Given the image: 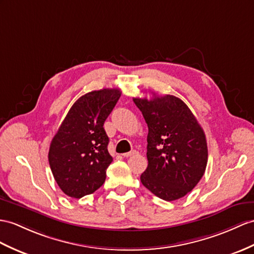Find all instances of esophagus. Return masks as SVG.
Segmentation results:
<instances>
[{
	"label": "esophagus",
	"instance_id": "34e87169",
	"mask_svg": "<svg viewBox=\"0 0 254 254\" xmlns=\"http://www.w3.org/2000/svg\"><path fill=\"white\" fill-rule=\"evenodd\" d=\"M134 154H137V151H130V152H128V153H124L123 154V156L124 157H129V156H132V155H134Z\"/></svg>",
	"mask_w": 254,
	"mask_h": 254
}]
</instances>
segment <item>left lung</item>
<instances>
[{
    "label": "left lung",
    "mask_w": 254,
    "mask_h": 254,
    "mask_svg": "<svg viewBox=\"0 0 254 254\" xmlns=\"http://www.w3.org/2000/svg\"><path fill=\"white\" fill-rule=\"evenodd\" d=\"M148 127L147 168L140 180L154 195L167 201L181 198L205 174L206 135L194 114L175 96L133 98Z\"/></svg>",
    "instance_id": "1"
}]
</instances>
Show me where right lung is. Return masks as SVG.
I'll list each match as a JSON object with an SVG mask.
<instances>
[{"label":"right lung","mask_w":254,"mask_h":254,"mask_svg":"<svg viewBox=\"0 0 254 254\" xmlns=\"http://www.w3.org/2000/svg\"><path fill=\"white\" fill-rule=\"evenodd\" d=\"M119 88L78 98L52 140L48 162L61 190L72 198L92 194L106 181L113 162L103 124L121 97Z\"/></svg>","instance_id":"1"}]
</instances>
